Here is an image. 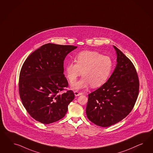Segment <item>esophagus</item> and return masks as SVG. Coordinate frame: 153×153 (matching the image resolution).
Instances as JSON below:
<instances>
[{
	"mask_svg": "<svg viewBox=\"0 0 153 153\" xmlns=\"http://www.w3.org/2000/svg\"><path fill=\"white\" fill-rule=\"evenodd\" d=\"M74 95H75V96H79V95H82V93H79L77 91H75L74 92Z\"/></svg>",
	"mask_w": 153,
	"mask_h": 153,
	"instance_id": "esophagus-1",
	"label": "esophagus"
}]
</instances>
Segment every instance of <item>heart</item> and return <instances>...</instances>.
<instances>
[{
  "instance_id": "1",
  "label": "heart",
  "mask_w": 153,
  "mask_h": 153,
  "mask_svg": "<svg viewBox=\"0 0 153 153\" xmlns=\"http://www.w3.org/2000/svg\"><path fill=\"white\" fill-rule=\"evenodd\" d=\"M113 67V62L109 56L97 51H82L76 56L75 61L65 65V75L68 82L74 83L82 72L83 77L72 85L74 89L87 88L90 85L95 88L107 81Z\"/></svg>"
}]
</instances>
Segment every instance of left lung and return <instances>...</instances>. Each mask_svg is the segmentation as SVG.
I'll return each mask as SVG.
<instances>
[{
	"mask_svg": "<svg viewBox=\"0 0 153 153\" xmlns=\"http://www.w3.org/2000/svg\"><path fill=\"white\" fill-rule=\"evenodd\" d=\"M117 65L111 77L100 88L88 95L86 113L95 125L109 127L130 114L139 93V79L132 62L114 46Z\"/></svg>",
	"mask_w": 153,
	"mask_h": 153,
	"instance_id": "1",
	"label": "left lung"
}]
</instances>
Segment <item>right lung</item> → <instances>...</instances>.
<instances>
[{
    "instance_id": "add662e5",
    "label": "right lung",
    "mask_w": 153,
    "mask_h": 153,
    "mask_svg": "<svg viewBox=\"0 0 153 153\" xmlns=\"http://www.w3.org/2000/svg\"><path fill=\"white\" fill-rule=\"evenodd\" d=\"M77 47L46 44L23 63L19 77L20 99L28 113L42 123L63 118L74 99L73 91L65 88L68 82L63 74V63L66 56Z\"/></svg>"
}]
</instances>
